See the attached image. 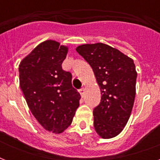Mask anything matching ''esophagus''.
Here are the masks:
<instances>
[{
  "label": "esophagus",
  "mask_w": 160,
  "mask_h": 160,
  "mask_svg": "<svg viewBox=\"0 0 160 160\" xmlns=\"http://www.w3.org/2000/svg\"><path fill=\"white\" fill-rule=\"evenodd\" d=\"M80 95H81V96H83L84 94H85V89H84V88H81V89L80 90Z\"/></svg>",
  "instance_id": "34e87169"
}]
</instances>
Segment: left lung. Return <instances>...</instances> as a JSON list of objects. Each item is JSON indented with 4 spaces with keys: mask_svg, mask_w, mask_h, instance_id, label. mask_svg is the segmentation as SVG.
Returning a JSON list of instances; mask_svg holds the SVG:
<instances>
[{
    "mask_svg": "<svg viewBox=\"0 0 160 160\" xmlns=\"http://www.w3.org/2000/svg\"><path fill=\"white\" fill-rule=\"evenodd\" d=\"M76 51L91 66L101 92L100 105L93 110L95 131L103 139L115 137L126 125L134 105V60L103 43L82 45Z\"/></svg>",
    "mask_w": 160,
    "mask_h": 160,
    "instance_id": "8db88e82",
    "label": "left lung"
}]
</instances>
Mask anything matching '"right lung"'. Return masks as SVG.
Segmentation results:
<instances>
[{
	"instance_id": "add662e5",
	"label": "right lung",
	"mask_w": 160,
	"mask_h": 160,
	"mask_svg": "<svg viewBox=\"0 0 160 160\" xmlns=\"http://www.w3.org/2000/svg\"><path fill=\"white\" fill-rule=\"evenodd\" d=\"M67 51L56 41H44L19 65L20 86L31 113L46 130L58 134L70 125L81 97L71 73L61 66Z\"/></svg>"
}]
</instances>
